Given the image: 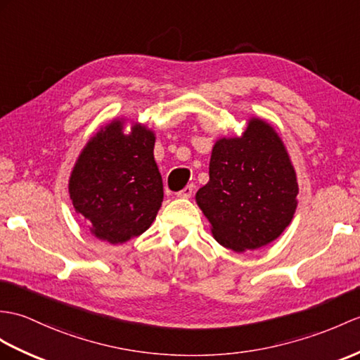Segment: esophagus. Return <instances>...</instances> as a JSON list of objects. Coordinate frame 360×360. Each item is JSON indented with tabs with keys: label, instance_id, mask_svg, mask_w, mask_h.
I'll return each instance as SVG.
<instances>
[{
	"label": "esophagus",
	"instance_id": "1",
	"mask_svg": "<svg viewBox=\"0 0 360 360\" xmlns=\"http://www.w3.org/2000/svg\"><path fill=\"white\" fill-rule=\"evenodd\" d=\"M191 195H193V186L191 184L178 191V198H191Z\"/></svg>",
	"mask_w": 360,
	"mask_h": 360
}]
</instances>
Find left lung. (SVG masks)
I'll use <instances>...</instances> for the list:
<instances>
[{
	"label": "left lung",
	"instance_id": "1",
	"mask_svg": "<svg viewBox=\"0 0 360 360\" xmlns=\"http://www.w3.org/2000/svg\"><path fill=\"white\" fill-rule=\"evenodd\" d=\"M210 181L196 202L221 245L242 253L270 244L285 230L297 205L295 167L270 124L248 121L240 138L216 141Z\"/></svg>",
	"mask_w": 360,
	"mask_h": 360
}]
</instances>
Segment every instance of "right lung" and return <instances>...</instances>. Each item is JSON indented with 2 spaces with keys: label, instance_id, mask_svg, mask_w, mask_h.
Returning a JSON list of instances; mask_svg holds the SVG:
<instances>
[{
  "label": "right lung",
  "instance_id": "add662e5",
  "mask_svg": "<svg viewBox=\"0 0 360 360\" xmlns=\"http://www.w3.org/2000/svg\"><path fill=\"white\" fill-rule=\"evenodd\" d=\"M122 125L115 120L87 142L69 181L75 212L91 235L113 245L142 235L164 199L155 133L135 124L125 135Z\"/></svg>",
  "mask_w": 360,
  "mask_h": 360
}]
</instances>
